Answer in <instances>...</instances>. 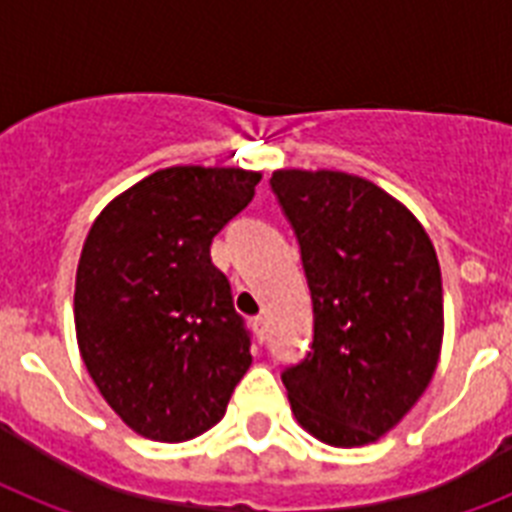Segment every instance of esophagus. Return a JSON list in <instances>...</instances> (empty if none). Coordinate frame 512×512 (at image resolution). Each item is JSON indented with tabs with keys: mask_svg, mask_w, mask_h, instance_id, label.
I'll use <instances>...</instances> for the list:
<instances>
[{
	"mask_svg": "<svg viewBox=\"0 0 512 512\" xmlns=\"http://www.w3.org/2000/svg\"><path fill=\"white\" fill-rule=\"evenodd\" d=\"M252 329H255V337L260 342L268 340V324H265L263 316H257V319H252Z\"/></svg>",
	"mask_w": 512,
	"mask_h": 512,
	"instance_id": "obj_1",
	"label": "esophagus"
}]
</instances>
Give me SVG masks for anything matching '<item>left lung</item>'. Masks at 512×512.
I'll use <instances>...</instances> for the list:
<instances>
[{
    "instance_id": "obj_1",
    "label": "left lung",
    "mask_w": 512,
    "mask_h": 512,
    "mask_svg": "<svg viewBox=\"0 0 512 512\" xmlns=\"http://www.w3.org/2000/svg\"><path fill=\"white\" fill-rule=\"evenodd\" d=\"M271 191L297 236L313 300L311 350L281 372L292 412L324 444H372L436 372V249L417 217L364 177L279 170Z\"/></svg>"
}]
</instances>
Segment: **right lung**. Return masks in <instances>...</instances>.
Here are the masks:
<instances>
[{"label": "right lung", "instance_id": "add662e5", "mask_svg": "<svg viewBox=\"0 0 512 512\" xmlns=\"http://www.w3.org/2000/svg\"><path fill=\"white\" fill-rule=\"evenodd\" d=\"M257 183L260 172L170 167L92 223L76 268V340L103 398L140 436H201L252 364V335L209 247Z\"/></svg>", "mask_w": 512, "mask_h": 512}]
</instances>
